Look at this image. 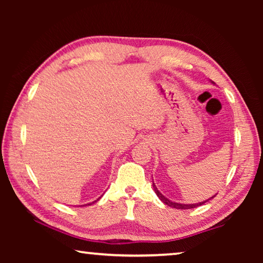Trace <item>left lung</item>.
Masks as SVG:
<instances>
[{"label":"left lung","instance_id":"8db88e82","mask_svg":"<svg viewBox=\"0 0 263 263\" xmlns=\"http://www.w3.org/2000/svg\"><path fill=\"white\" fill-rule=\"evenodd\" d=\"M212 82V81H211ZM153 189H154V191H155V194H157V196L159 197V199L161 202H163L164 204H166V205H168V206H171V208H174V209H180V210H185V209H194V208H197V206H199V205H203L204 203H206L209 199H211V198H213V197H216V195L215 196H212L211 198H209V199H206V201H203V202H199V203H195V204H183V203H176V202H173V201H171V199H168L167 197H164V196L160 193V191L158 190V188L157 186H155V184H154V182H153Z\"/></svg>","mask_w":263,"mask_h":263}]
</instances>
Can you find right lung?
Returning <instances> with one entry per match:
<instances>
[{"instance_id":"add662e5","label":"right lung","mask_w":263,"mask_h":263,"mask_svg":"<svg viewBox=\"0 0 263 263\" xmlns=\"http://www.w3.org/2000/svg\"><path fill=\"white\" fill-rule=\"evenodd\" d=\"M101 197H99V198H97L96 199V201H94V202H92V203H95V202H97V201H99V199H100ZM92 203H88V204H84V205H90V204H92Z\"/></svg>"}]
</instances>
